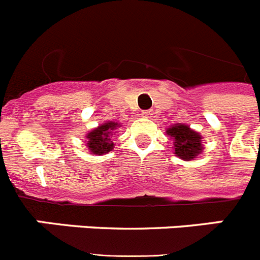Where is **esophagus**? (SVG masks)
<instances>
[{
	"label": "esophagus",
	"mask_w": 260,
	"mask_h": 260,
	"mask_svg": "<svg viewBox=\"0 0 260 260\" xmlns=\"http://www.w3.org/2000/svg\"><path fill=\"white\" fill-rule=\"evenodd\" d=\"M142 116H143L144 118H151V117L153 116V112L152 110H143V112H142Z\"/></svg>",
	"instance_id": "1"
}]
</instances>
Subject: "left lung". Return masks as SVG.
Wrapping results in <instances>:
<instances>
[{
  "instance_id": "obj_1",
  "label": "left lung",
  "mask_w": 260,
  "mask_h": 260,
  "mask_svg": "<svg viewBox=\"0 0 260 260\" xmlns=\"http://www.w3.org/2000/svg\"><path fill=\"white\" fill-rule=\"evenodd\" d=\"M167 134L173 139L176 156L185 161L194 160L203 151L201 134L190 128L187 125L176 123L168 128Z\"/></svg>"
}]
</instances>
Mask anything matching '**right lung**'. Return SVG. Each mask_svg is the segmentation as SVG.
Instances as JSON below:
<instances>
[{"label": "right lung", "mask_w": 260, "mask_h": 260, "mask_svg": "<svg viewBox=\"0 0 260 260\" xmlns=\"http://www.w3.org/2000/svg\"><path fill=\"white\" fill-rule=\"evenodd\" d=\"M118 123L113 121H108L100 125L99 127L93 128L87 134V147L88 150L96 155H104L109 151L113 150V142H112V135L113 132L118 127Z\"/></svg>", "instance_id": "1"}]
</instances>
